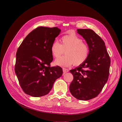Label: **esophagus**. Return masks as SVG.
I'll list each match as a JSON object with an SVG mask.
<instances>
[{"mask_svg":"<svg viewBox=\"0 0 122 122\" xmlns=\"http://www.w3.org/2000/svg\"><path fill=\"white\" fill-rule=\"evenodd\" d=\"M62 70H63V72L64 73H66L69 72V70L68 69H66V68H63L62 69Z\"/></svg>","mask_w":122,"mask_h":122,"instance_id":"esophagus-1","label":"esophagus"}]
</instances>
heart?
<instances>
[{"mask_svg":"<svg viewBox=\"0 0 122 122\" xmlns=\"http://www.w3.org/2000/svg\"><path fill=\"white\" fill-rule=\"evenodd\" d=\"M61 41V44L55 40L51 46V52L55 58L59 57L66 50V55L56 59L55 65L68 67L73 64L79 66L86 61L89 55V48L75 33L62 36Z\"/></svg>","mask_w":122,"mask_h":122,"instance_id":"1","label":"heart"}]
</instances>
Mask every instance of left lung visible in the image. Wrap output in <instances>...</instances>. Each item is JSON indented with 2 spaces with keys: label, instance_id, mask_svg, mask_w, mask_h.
Here are the masks:
<instances>
[{
  "label": "left lung",
  "instance_id": "8db88e82",
  "mask_svg": "<svg viewBox=\"0 0 122 122\" xmlns=\"http://www.w3.org/2000/svg\"><path fill=\"white\" fill-rule=\"evenodd\" d=\"M77 33L86 40L89 48L86 61L70 73L73 80L69 90L73 97L86 101L96 97L107 81L110 59L103 40L91 29H78Z\"/></svg>",
  "mask_w": 122,
  "mask_h": 122
}]
</instances>
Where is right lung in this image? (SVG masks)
<instances>
[{"instance_id": "right-lung-1", "label": "right lung", "mask_w": 122, "mask_h": 122, "mask_svg": "<svg viewBox=\"0 0 122 122\" xmlns=\"http://www.w3.org/2000/svg\"><path fill=\"white\" fill-rule=\"evenodd\" d=\"M61 30L40 26L26 36L16 53L15 71L24 92L34 97L49 93L55 81L62 75L59 66L50 67L53 61L51 46Z\"/></svg>"}]
</instances>
